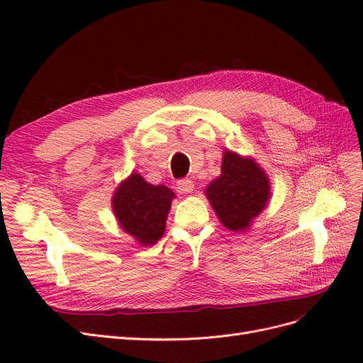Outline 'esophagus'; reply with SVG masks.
<instances>
[{"label":"esophagus","mask_w":363,"mask_h":363,"mask_svg":"<svg viewBox=\"0 0 363 363\" xmlns=\"http://www.w3.org/2000/svg\"><path fill=\"white\" fill-rule=\"evenodd\" d=\"M177 189L182 194H191L194 191V182L189 179H182L177 182Z\"/></svg>","instance_id":"34e87169"}]
</instances>
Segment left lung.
Returning <instances> with one entry per match:
<instances>
[{
    "instance_id": "1",
    "label": "left lung",
    "mask_w": 363,
    "mask_h": 363,
    "mask_svg": "<svg viewBox=\"0 0 363 363\" xmlns=\"http://www.w3.org/2000/svg\"><path fill=\"white\" fill-rule=\"evenodd\" d=\"M269 180L259 164L233 151H224L221 175L206 188L219 221L232 232H245L269 200Z\"/></svg>"
}]
</instances>
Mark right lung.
<instances>
[{
	"label": "right lung",
	"mask_w": 363,
	"mask_h": 363,
	"mask_svg": "<svg viewBox=\"0 0 363 363\" xmlns=\"http://www.w3.org/2000/svg\"><path fill=\"white\" fill-rule=\"evenodd\" d=\"M174 196L167 186L150 184L133 172L118 186L112 207L121 228L142 247H148L162 238Z\"/></svg>",
	"instance_id": "1"
}]
</instances>
